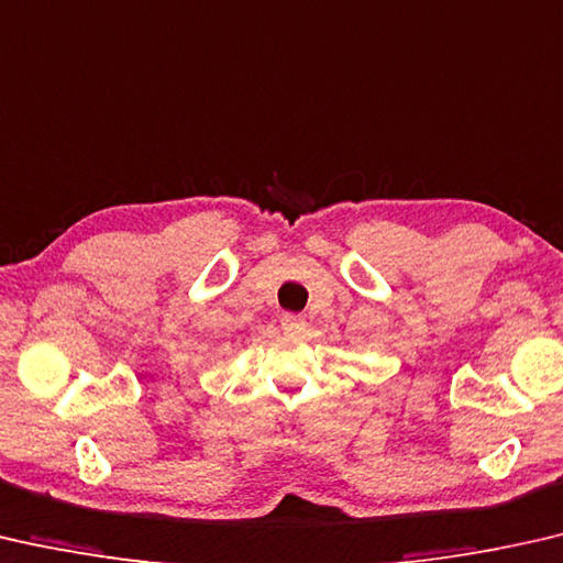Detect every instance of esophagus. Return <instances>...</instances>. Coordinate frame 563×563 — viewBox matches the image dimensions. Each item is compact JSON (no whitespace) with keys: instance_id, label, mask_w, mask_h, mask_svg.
Wrapping results in <instances>:
<instances>
[{"instance_id":"34e87169","label":"esophagus","mask_w":563,"mask_h":563,"mask_svg":"<svg viewBox=\"0 0 563 563\" xmlns=\"http://www.w3.org/2000/svg\"><path fill=\"white\" fill-rule=\"evenodd\" d=\"M282 329L287 331V334H301L303 329H307V321L297 314H284L282 317Z\"/></svg>"}]
</instances>
